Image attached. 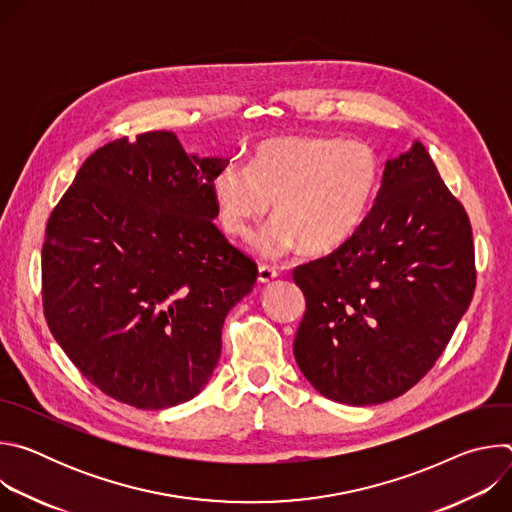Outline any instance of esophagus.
<instances>
[{
	"label": "esophagus",
	"mask_w": 512,
	"mask_h": 512,
	"mask_svg": "<svg viewBox=\"0 0 512 512\" xmlns=\"http://www.w3.org/2000/svg\"><path fill=\"white\" fill-rule=\"evenodd\" d=\"M277 275H279V273H277L275 267H271V265H259V281H261V283H269V281H273Z\"/></svg>",
	"instance_id": "obj_1"
}]
</instances>
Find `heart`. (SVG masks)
I'll return each instance as SVG.
<instances>
[{
  "mask_svg": "<svg viewBox=\"0 0 512 512\" xmlns=\"http://www.w3.org/2000/svg\"><path fill=\"white\" fill-rule=\"evenodd\" d=\"M381 160L369 143L326 135H287L255 145L249 164L227 162L212 178L225 233L251 239L271 212L277 223L261 249L279 257L300 245L332 253L367 223L381 188Z\"/></svg>",
  "mask_w": 512,
  "mask_h": 512,
  "instance_id": "1",
  "label": "heart"
}]
</instances>
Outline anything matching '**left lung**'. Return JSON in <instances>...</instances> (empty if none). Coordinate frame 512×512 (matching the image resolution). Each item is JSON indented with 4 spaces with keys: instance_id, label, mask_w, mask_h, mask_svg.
Returning a JSON list of instances; mask_svg holds the SVG:
<instances>
[{
    "instance_id": "1",
    "label": "left lung",
    "mask_w": 512,
    "mask_h": 512,
    "mask_svg": "<svg viewBox=\"0 0 512 512\" xmlns=\"http://www.w3.org/2000/svg\"><path fill=\"white\" fill-rule=\"evenodd\" d=\"M294 281L306 296L294 356L318 393L377 405L427 375L472 302L476 265L470 218L423 143L387 162L358 235Z\"/></svg>"
}]
</instances>
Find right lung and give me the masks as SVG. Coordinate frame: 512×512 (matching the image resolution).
Wrapping results in <instances>:
<instances>
[{
  "label": "right lung",
  "instance_id": "1",
  "mask_svg": "<svg viewBox=\"0 0 512 512\" xmlns=\"http://www.w3.org/2000/svg\"><path fill=\"white\" fill-rule=\"evenodd\" d=\"M227 162L186 154L172 131L121 137L85 160L48 218V328L115 401L174 407L216 369L225 318L257 281L212 221V178Z\"/></svg>",
  "mask_w": 512,
  "mask_h": 512
}]
</instances>
